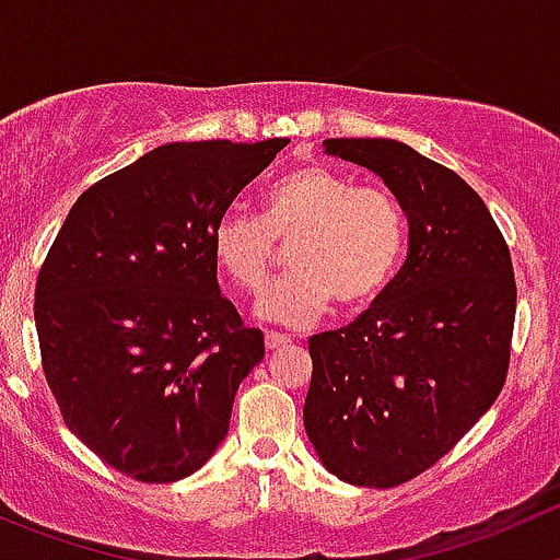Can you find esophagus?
Returning <instances> with one entry per match:
<instances>
[{
  "instance_id": "esophagus-1",
  "label": "esophagus",
  "mask_w": 560,
  "mask_h": 560,
  "mask_svg": "<svg viewBox=\"0 0 560 560\" xmlns=\"http://www.w3.org/2000/svg\"><path fill=\"white\" fill-rule=\"evenodd\" d=\"M264 343H266V349L275 351V349H283V346H289L291 338L289 335H280V332H266Z\"/></svg>"
}]
</instances>
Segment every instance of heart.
Here are the masks:
<instances>
[{
    "instance_id": "b5f03b06",
    "label": "heart",
    "mask_w": 560,
    "mask_h": 560,
    "mask_svg": "<svg viewBox=\"0 0 560 560\" xmlns=\"http://www.w3.org/2000/svg\"><path fill=\"white\" fill-rule=\"evenodd\" d=\"M291 242L294 271L266 291L255 313L300 329L318 322L335 300L363 307L387 289L407 247V217L393 191L360 186L324 164H302L266 191L264 217L228 211L217 220L211 255L228 283L260 294L277 264V244Z\"/></svg>"
}]
</instances>
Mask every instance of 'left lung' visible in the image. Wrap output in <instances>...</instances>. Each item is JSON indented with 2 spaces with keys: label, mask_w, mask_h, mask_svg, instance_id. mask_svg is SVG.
Returning <instances> with one entry per match:
<instances>
[{
  "label": "left lung",
  "mask_w": 560,
  "mask_h": 560,
  "mask_svg": "<svg viewBox=\"0 0 560 560\" xmlns=\"http://www.w3.org/2000/svg\"><path fill=\"white\" fill-rule=\"evenodd\" d=\"M398 197L407 260L371 311L313 335L305 431L340 481L387 489L443 459L500 396L516 285L481 197L398 140H324Z\"/></svg>",
  "instance_id": "1"
}]
</instances>
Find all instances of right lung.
Masks as SVG:
<instances>
[{"instance_id":"add662e5","label":"right lung","mask_w":560,"mask_h":560,"mask_svg":"<svg viewBox=\"0 0 560 560\" xmlns=\"http://www.w3.org/2000/svg\"><path fill=\"white\" fill-rule=\"evenodd\" d=\"M291 140L170 142L90 186L37 275L44 374L115 470L173 483L211 459L264 360L222 296L211 231Z\"/></svg>"}]
</instances>
